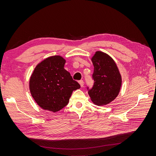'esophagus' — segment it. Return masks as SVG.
<instances>
[{
    "mask_svg": "<svg viewBox=\"0 0 156 156\" xmlns=\"http://www.w3.org/2000/svg\"><path fill=\"white\" fill-rule=\"evenodd\" d=\"M79 83L80 84V85H81V87H83L84 86V82L83 80H80V81H79Z\"/></svg>",
    "mask_w": 156,
    "mask_h": 156,
    "instance_id": "1",
    "label": "esophagus"
}]
</instances>
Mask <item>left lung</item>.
I'll return each instance as SVG.
<instances>
[{"label": "left lung", "mask_w": 156, "mask_h": 156, "mask_svg": "<svg viewBox=\"0 0 156 156\" xmlns=\"http://www.w3.org/2000/svg\"><path fill=\"white\" fill-rule=\"evenodd\" d=\"M94 69L92 75L94 84L87 87L92 102L98 105L109 103L119 95L122 78L115 61L105 53L97 51L92 58Z\"/></svg>", "instance_id": "obj_1"}]
</instances>
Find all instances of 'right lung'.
Wrapping results in <instances>:
<instances>
[{
    "label": "right lung",
    "mask_w": 156,
    "mask_h": 156,
    "mask_svg": "<svg viewBox=\"0 0 156 156\" xmlns=\"http://www.w3.org/2000/svg\"><path fill=\"white\" fill-rule=\"evenodd\" d=\"M60 56H50L36 66L30 79V91L44 110L54 112L68 105L73 90L81 87L64 67Z\"/></svg>",
    "instance_id": "obj_1"
}]
</instances>
